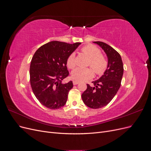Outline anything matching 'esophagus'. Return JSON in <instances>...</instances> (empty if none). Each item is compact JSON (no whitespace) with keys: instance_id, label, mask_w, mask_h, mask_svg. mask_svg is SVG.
Wrapping results in <instances>:
<instances>
[{"instance_id":"esophagus-1","label":"esophagus","mask_w":151,"mask_h":151,"mask_svg":"<svg viewBox=\"0 0 151 151\" xmlns=\"http://www.w3.org/2000/svg\"><path fill=\"white\" fill-rule=\"evenodd\" d=\"M79 84L78 82L75 81H73V84H74V85H77V84Z\"/></svg>"}]
</instances>
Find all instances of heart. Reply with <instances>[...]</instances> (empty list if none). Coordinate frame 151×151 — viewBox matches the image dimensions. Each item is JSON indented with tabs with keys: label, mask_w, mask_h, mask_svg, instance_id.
Instances as JSON below:
<instances>
[{
	"label": "heart",
	"mask_w": 151,
	"mask_h": 151,
	"mask_svg": "<svg viewBox=\"0 0 151 151\" xmlns=\"http://www.w3.org/2000/svg\"><path fill=\"white\" fill-rule=\"evenodd\" d=\"M81 50L89 58L88 65L93 68L95 74L98 76L102 75L106 70L108 62L106 58L100 53L99 49L93 45L89 44L82 48ZM67 65L70 68L75 67V53H72L68 57ZM93 76V71L89 68H76L71 72L72 79L77 82L88 81L92 78Z\"/></svg>",
	"instance_id": "obj_1"
}]
</instances>
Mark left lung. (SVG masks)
<instances>
[{
  "mask_svg": "<svg viewBox=\"0 0 151 151\" xmlns=\"http://www.w3.org/2000/svg\"><path fill=\"white\" fill-rule=\"evenodd\" d=\"M93 43L98 45L106 54L108 67L99 79L92 82L94 87L87 84V89L81 96L87 106L98 109L106 106L120 89L123 65L120 55L115 49L102 42Z\"/></svg>",
  "mask_w": 151,
  "mask_h": 151,
  "instance_id": "left-lung-1",
  "label": "left lung"
}]
</instances>
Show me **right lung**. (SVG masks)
Segmentation results:
<instances>
[{
    "instance_id": "obj_1",
    "label": "right lung",
    "mask_w": 151,
    "mask_h": 151,
    "mask_svg": "<svg viewBox=\"0 0 151 151\" xmlns=\"http://www.w3.org/2000/svg\"><path fill=\"white\" fill-rule=\"evenodd\" d=\"M81 43L69 44L53 41L40 47L32 58L30 84L37 99L43 106L56 109L65 104L72 81L63 84L68 76L67 59Z\"/></svg>"
}]
</instances>
